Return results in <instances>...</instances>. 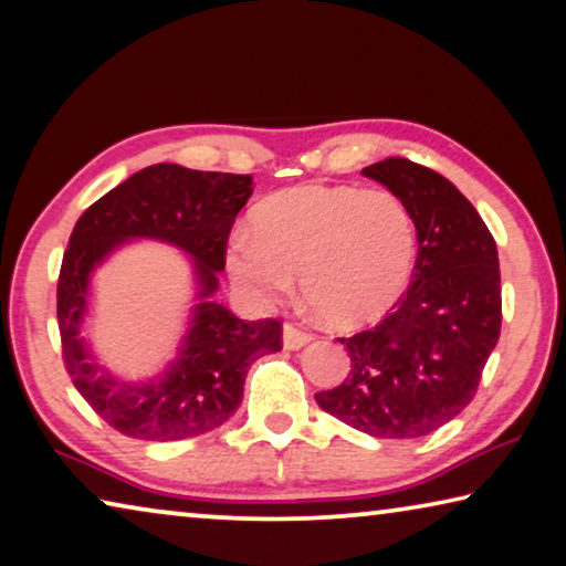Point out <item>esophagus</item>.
I'll list each match as a JSON object with an SVG mask.
<instances>
[{
    "label": "esophagus",
    "mask_w": 566,
    "mask_h": 566,
    "mask_svg": "<svg viewBox=\"0 0 566 566\" xmlns=\"http://www.w3.org/2000/svg\"><path fill=\"white\" fill-rule=\"evenodd\" d=\"M311 338H313V334L306 332V328H301V326H295V324H285L283 326V346H285V349H291V352L301 349V346H306Z\"/></svg>",
    "instance_id": "obj_1"
}]
</instances>
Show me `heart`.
<instances>
[{"label":"heart","instance_id":"obj_1","mask_svg":"<svg viewBox=\"0 0 566 566\" xmlns=\"http://www.w3.org/2000/svg\"><path fill=\"white\" fill-rule=\"evenodd\" d=\"M250 234L230 245L234 281L258 298L275 301L301 275L308 308L336 328L385 316L410 283L417 255L410 207L387 189H283L253 207Z\"/></svg>","mask_w":566,"mask_h":566}]
</instances>
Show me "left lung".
I'll use <instances>...</instances> for the list:
<instances>
[{
  "label": "left lung",
  "instance_id": "1",
  "mask_svg": "<svg viewBox=\"0 0 566 566\" xmlns=\"http://www.w3.org/2000/svg\"><path fill=\"white\" fill-rule=\"evenodd\" d=\"M361 174L410 207L420 245L395 311L338 338L352 369L338 387L316 392V402L371 438H422L471 405L499 344V250L475 207L442 174L402 156Z\"/></svg>",
  "mask_w": 566,
  "mask_h": 566
}]
</instances>
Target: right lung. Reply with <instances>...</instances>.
Masks as SVG:
<instances>
[{
	"instance_id": "obj_1",
	"label": "right lung",
	"mask_w": 566,
	"mask_h": 566,
	"mask_svg": "<svg viewBox=\"0 0 566 566\" xmlns=\"http://www.w3.org/2000/svg\"><path fill=\"white\" fill-rule=\"evenodd\" d=\"M253 195L250 174L154 164L120 181L75 222L57 277L63 361L95 415L136 440L171 442L205 434L238 412L250 364L283 349L277 318L242 321L212 301L224 271L234 217ZM132 237H154L196 258L200 283L193 326L178 361L156 382L128 386L92 361L80 321L92 268Z\"/></svg>"
}]
</instances>
